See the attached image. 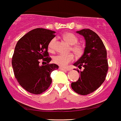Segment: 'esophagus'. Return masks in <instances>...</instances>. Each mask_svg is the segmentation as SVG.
<instances>
[{
    "label": "esophagus",
    "mask_w": 121,
    "mask_h": 121,
    "mask_svg": "<svg viewBox=\"0 0 121 121\" xmlns=\"http://www.w3.org/2000/svg\"><path fill=\"white\" fill-rule=\"evenodd\" d=\"M59 69L60 70H63V71H68V70H69L68 69H65V68L62 67H60Z\"/></svg>",
    "instance_id": "esophagus-1"
}]
</instances>
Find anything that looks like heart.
Returning <instances> with one entry per match:
<instances>
[{"mask_svg": "<svg viewBox=\"0 0 121 121\" xmlns=\"http://www.w3.org/2000/svg\"><path fill=\"white\" fill-rule=\"evenodd\" d=\"M63 39L67 43L72 45L70 50L74 52L77 56H80L82 54L83 49L81 45L77 44L78 43V38L71 33H67L63 35ZM55 42L56 39H52L50 41L48 44V50L50 52H53L55 50ZM74 55L72 53H69L66 54H57L53 57V62L60 67H66L70 62L74 60Z\"/></svg>", "mask_w": 121, "mask_h": 121, "instance_id": "1", "label": "heart"}]
</instances>
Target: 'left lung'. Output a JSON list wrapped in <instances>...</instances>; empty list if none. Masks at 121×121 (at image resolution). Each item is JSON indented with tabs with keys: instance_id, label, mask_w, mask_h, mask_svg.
Returning a JSON list of instances; mask_svg holds the SVG:
<instances>
[{
	"instance_id": "left-lung-1",
	"label": "left lung",
	"mask_w": 121,
	"mask_h": 121,
	"mask_svg": "<svg viewBox=\"0 0 121 121\" xmlns=\"http://www.w3.org/2000/svg\"><path fill=\"white\" fill-rule=\"evenodd\" d=\"M77 33L85 39L84 53L73 65L83 70L78 72L80 77L72 83L73 90L81 95H86L98 89L105 80L108 70L107 52L102 40L97 34L90 29H83Z\"/></svg>"
}]
</instances>
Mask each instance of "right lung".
Masks as SVG:
<instances>
[{"instance_id": "right-lung-1", "label": "right lung", "mask_w": 121, "mask_h": 121, "mask_svg": "<svg viewBox=\"0 0 121 121\" xmlns=\"http://www.w3.org/2000/svg\"><path fill=\"white\" fill-rule=\"evenodd\" d=\"M55 33L47 29H34L22 37L15 48L12 59L14 75L19 84L32 94L46 90L51 84V73L59 68L55 64H49L51 58L48 52V44ZM41 60L47 64L40 66Z\"/></svg>"}]
</instances>
